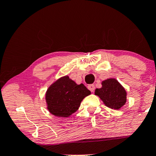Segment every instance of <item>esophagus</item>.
<instances>
[{
  "label": "esophagus",
  "instance_id": "esophagus-1",
  "mask_svg": "<svg viewBox=\"0 0 156 156\" xmlns=\"http://www.w3.org/2000/svg\"><path fill=\"white\" fill-rule=\"evenodd\" d=\"M88 89H89L90 91H91V92H93L94 91L95 89V87H94V85H93V84H91V85H89L88 86Z\"/></svg>",
  "mask_w": 156,
  "mask_h": 156
}]
</instances>
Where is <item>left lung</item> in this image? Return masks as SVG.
I'll use <instances>...</instances> for the list:
<instances>
[{
	"instance_id": "obj_1",
	"label": "left lung",
	"mask_w": 156,
	"mask_h": 156,
	"mask_svg": "<svg viewBox=\"0 0 156 156\" xmlns=\"http://www.w3.org/2000/svg\"><path fill=\"white\" fill-rule=\"evenodd\" d=\"M94 94L101 99L105 105L113 110H119L126 102V91L115 78L102 81V87L95 89Z\"/></svg>"
}]
</instances>
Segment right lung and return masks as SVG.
I'll list each match as a JSON object with an SVG mask.
<instances>
[{"instance_id":"right-lung-1","label":"right lung","mask_w":156,"mask_h":156,"mask_svg":"<svg viewBox=\"0 0 156 156\" xmlns=\"http://www.w3.org/2000/svg\"><path fill=\"white\" fill-rule=\"evenodd\" d=\"M89 94L91 91L83 83L77 84L68 76H65L48 88L45 99L50 113L67 118L78 110L82 100Z\"/></svg>"}]
</instances>
